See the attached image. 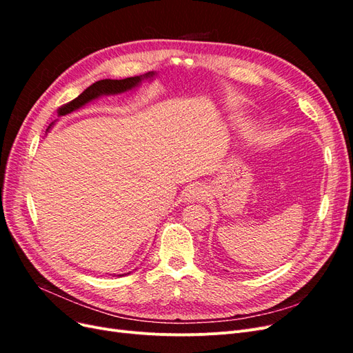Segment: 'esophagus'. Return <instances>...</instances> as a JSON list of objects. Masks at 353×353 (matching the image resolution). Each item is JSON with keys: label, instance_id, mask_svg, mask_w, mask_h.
Instances as JSON below:
<instances>
[{"label": "esophagus", "instance_id": "obj_1", "mask_svg": "<svg viewBox=\"0 0 353 353\" xmlns=\"http://www.w3.org/2000/svg\"><path fill=\"white\" fill-rule=\"evenodd\" d=\"M206 196H208V193H206L205 187L200 185V184H191L185 190L184 201H188V203H191V201H201V200L206 199Z\"/></svg>", "mask_w": 353, "mask_h": 353}]
</instances>
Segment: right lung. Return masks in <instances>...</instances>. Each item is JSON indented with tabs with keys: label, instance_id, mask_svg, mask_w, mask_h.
I'll return each mask as SVG.
<instances>
[{
	"label": "right lung",
	"instance_id": "1",
	"mask_svg": "<svg viewBox=\"0 0 353 353\" xmlns=\"http://www.w3.org/2000/svg\"><path fill=\"white\" fill-rule=\"evenodd\" d=\"M154 74H156L154 72H148V73L140 74V77H132V78H125V79H101V81H97L95 83L90 85V87L85 90L81 95H78L77 99L69 101L68 104H63L61 108H59L57 113H59V116H65V114H69L74 110L83 108L85 104H88L90 101L101 97V95H114V94H122V92H126V91H131V90L137 88L143 81L152 79ZM52 125H54V122L50 123V126L47 128V131L51 130Z\"/></svg>",
	"mask_w": 353,
	"mask_h": 353
}]
</instances>
